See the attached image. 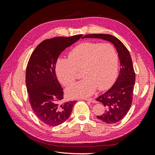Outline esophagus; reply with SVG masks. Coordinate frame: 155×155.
Returning <instances> with one entry per match:
<instances>
[{
    "instance_id": "1",
    "label": "esophagus",
    "mask_w": 155,
    "mask_h": 155,
    "mask_svg": "<svg viewBox=\"0 0 155 155\" xmlns=\"http://www.w3.org/2000/svg\"><path fill=\"white\" fill-rule=\"evenodd\" d=\"M85 100L88 101H90L91 103H95V100L94 99H92V98H90V99H85Z\"/></svg>"
}]
</instances>
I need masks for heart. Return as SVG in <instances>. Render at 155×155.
Returning a JSON list of instances; mask_svg holds the SVG:
<instances>
[{"instance_id": "b5f03b06", "label": "heart", "mask_w": 155, "mask_h": 155, "mask_svg": "<svg viewBox=\"0 0 155 155\" xmlns=\"http://www.w3.org/2000/svg\"><path fill=\"white\" fill-rule=\"evenodd\" d=\"M118 69V55L110 43L87 42L74 48L68 59L59 58L55 64V72L63 85H68L76 78L77 70H81L82 80L66 89L70 98L91 96L96 88H109L116 78Z\"/></svg>"}]
</instances>
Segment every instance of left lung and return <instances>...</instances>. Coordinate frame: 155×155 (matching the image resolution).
<instances>
[{
  "label": "left lung",
  "instance_id": "8db88e82",
  "mask_svg": "<svg viewBox=\"0 0 155 155\" xmlns=\"http://www.w3.org/2000/svg\"><path fill=\"white\" fill-rule=\"evenodd\" d=\"M83 38L101 39L113 44L120 62V70L116 82L109 91L97 97L106 107V112L97 118L106 124H115L122 120L129 110L133 101L135 73L129 51L121 42L109 34H88Z\"/></svg>",
  "mask_w": 155,
  "mask_h": 155
}]
</instances>
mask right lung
<instances>
[{"label":"right lung","instance_id":"add662e5","mask_svg":"<svg viewBox=\"0 0 155 155\" xmlns=\"http://www.w3.org/2000/svg\"><path fill=\"white\" fill-rule=\"evenodd\" d=\"M83 35L57 37L41 43L31 54L26 71V85L34 113L42 122L58 126L66 121L76 101H64L63 92L55 74L59 55Z\"/></svg>","mask_w":155,"mask_h":155}]
</instances>
